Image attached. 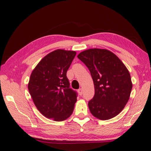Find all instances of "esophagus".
Here are the masks:
<instances>
[{
    "instance_id": "obj_1",
    "label": "esophagus",
    "mask_w": 151,
    "mask_h": 151,
    "mask_svg": "<svg viewBox=\"0 0 151 151\" xmlns=\"http://www.w3.org/2000/svg\"><path fill=\"white\" fill-rule=\"evenodd\" d=\"M78 91L79 94L81 96L82 94H83V89H82V88L79 89H78V91Z\"/></svg>"
}]
</instances>
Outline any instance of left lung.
<instances>
[{
    "mask_svg": "<svg viewBox=\"0 0 151 151\" xmlns=\"http://www.w3.org/2000/svg\"><path fill=\"white\" fill-rule=\"evenodd\" d=\"M89 68L94 85L89 110L98 119L118 115L129 101L132 88L129 70L116 55L106 49L85 50L77 55Z\"/></svg>",
    "mask_w": 151,
    "mask_h": 151,
    "instance_id": "left-lung-1",
    "label": "left lung"
}]
</instances>
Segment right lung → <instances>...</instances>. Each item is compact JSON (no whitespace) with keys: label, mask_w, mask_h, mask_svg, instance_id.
Returning <instances> with one entry per match:
<instances>
[{"label":"right lung","mask_w":151,"mask_h":151,"mask_svg":"<svg viewBox=\"0 0 151 151\" xmlns=\"http://www.w3.org/2000/svg\"><path fill=\"white\" fill-rule=\"evenodd\" d=\"M76 55L56 50L42 59L32 72L28 90L36 107L43 116L60 122L73 112L77 93L70 88L67 72Z\"/></svg>","instance_id":"right-lung-1"}]
</instances>
